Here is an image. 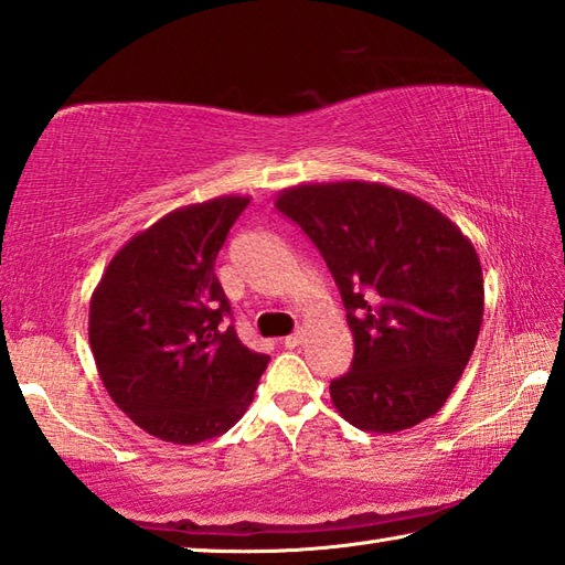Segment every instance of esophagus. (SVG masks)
<instances>
[{"mask_svg": "<svg viewBox=\"0 0 565 565\" xmlns=\"http://www.w3.org/2000/svg\"><path fill=\"white\" fill-rule=\"evenodd\" d=\"M303 338H306V332L296 330L294 334H289V338H284V347H286V350H296V347L303 344Z\"/></svg>", "mask_w": 565, "mask_h": 565, "instance_id": "esophagus-1", "label": "esophagus"}]
</instances>
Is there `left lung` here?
<instances>
[{
    "mask_svg": "<svg viewBox=\"0 0 565 565\" xmlns=\"http://www.w3.org/2000/svg\"><path fill=\"white\" fill-rule=\"evenodd\" d=\"M274 206L313 239L354 338L330 383L347 423L391 435L447 403L483 322L481 259L427 201L376 182L284 189Z\"/></svg>",
    "mask_w": 565,
    "mask_h": 565,
    "instance_id": "8db88e82",
    "label": "left lung"
}]
</instances>
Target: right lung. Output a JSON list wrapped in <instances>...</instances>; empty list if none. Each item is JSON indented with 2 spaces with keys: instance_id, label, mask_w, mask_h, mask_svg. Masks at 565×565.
I'll use <instances>...</instances> for the list:
<instances>
[{
  "instance_id": "add662e5",
  "label": "right lung",
  "mask_w": 565,
  "mask_h": 565,
  "mask_svg": "<svg viewBox=\"0 0 565 565\" xmlns=\"http://www.w3.org/2000/svg\"><path fill=\"white\" fill-rule=\"evenodd\" d=\"M249 196L177 209L116 252L89 301V344L111 401L172 444L223 435L255 398L269 356L225 326L215 257Z\"/></svg>"
}]
</instances>
